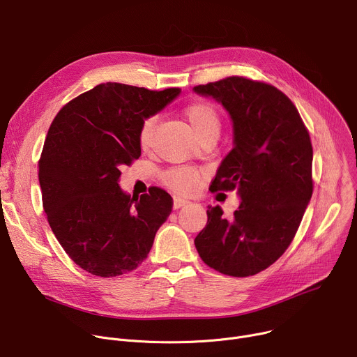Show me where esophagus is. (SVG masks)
Here are the masks:
<instances>
[{
	"label": "esophagus",
	"mask_w": 357,
	"mask_h": 357,
	"mask_svg": "<svg viewBox=\"0 0 357 357\" xmlns=\"http://www.w3.org/2000/svg\"><path fill=\"white\" fill-rule=\"evenodd\" d=\"M188 204H190L188 200H184V199H181V197H176L174 203H173V207H174V210H178V208H181L184 206H188Z\"/></svg>",
	"instance_id": "34e87169"
}]
</instances>
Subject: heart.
<instances>
[{
	"instance_id": "heart-1",
	"label": "heart",
	"mask_w": 357,
	"mask_h": 357,
	"mask_svg": "<svg viewBox=\"0 0 357 357\" xmlns=\"http://www.w3.org/2000/svg\"><path fill=\"white\" fill-rule=\"evenodd\" d=\"M184 117L188 123V128L197 140H202L208 135H217L221 129V121L217 109L207 102H194L188 105L184 110ZM155 119L147 117L142 123L137 135L139 146L143 150H147L153 142ZM199 172L191 169H173L166 174V181L170 187L180 192H190L195 188L199 181Z\"/></svg>"
}]
</instances>
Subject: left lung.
I'll use <instances>...</instances> for the list:
<instances>
[{
	"mask_svg": "<svg viewBox=\"0 0 357 357\" xmlns=\"http://www.w3.org/2000/svg\"><path fill=\"white\" fill-rule=\"evenodd\" d=\"M192 91L221 103L232 122V150L210 190H236L241 199L229 220L208 207L195 248L224 275H255L285 252L310 202L309 133L291 99L272 85L229 76Z\"/></svg>",
	"mask_w": 357,
	"mask_h": 357,
	"instance_id": "left-lung-1",
	"label": "left lung"
}]
</instances>
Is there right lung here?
<instances>
[{
  "label": "right lung",
  "mask_w": 357,
  "mask_h": 357,
  "mask_svg": "<svg viewBox=\"0 0 357 357\" xmlns=\"http://www.w3.org/2000/svg\"><path fill=\"white\" fill-rule=\"evenodd\" d=\"M180 92L106 82L54 119L39 158L44 211L65 252L92 275L113 278L136 269L172 213L165 190L132 197L119 180L122 166L140 157L142 123Z\"/></svg>",
  "instance_id": "obj_1"
}]
</instances>
